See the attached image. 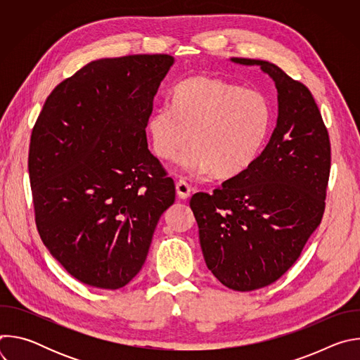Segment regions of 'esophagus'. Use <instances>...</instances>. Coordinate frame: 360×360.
Listing matches in <instances>:
<instances>
[{"label": "esophagus", "mask_w": 360, "mask_h": 360, "mask_svg": "<svg viewBox=\"0 0 360 360\" xmlns=\"http://www.w3.org/2000/svg\"><path fill=\"white\" fill-rule=\"evenodd\" d=\"M176 195L181 199H186L191 195V186L185 182V181H179L176 182Z\"/></svg>", "instance_id": "obj_1"}]
</instances>
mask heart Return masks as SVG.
I'll return each instance as SVG.
<instances>
[{
	"mask_svg": "<svg viewBox=\"0 0 360 360\" xmlns=\"http://www.w3.org/2000/svg\"><path fill=\"white\" fill-rule=\"evenodd\" d=\"M274 112L269 99L253 89L217 77L193 75L179 82L172 105L150 114L146 132L152 150L172 160L189 142L179 165L189 172H208L231 179L246 172L268 139Z\"/></svg>",
	"mask_w": 360,
	"mask_h": 360,
	"instance_id": "b5f03b06",
	"label": "heart"
}]
</instances>
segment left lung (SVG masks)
I'll return each instance as SVG.
<instances>
[{"label": "left lung", "instance_id": "left-lung-1", "mask_svg": "<svg viewBox=\"0 0 360 360\" xmlns=\"http://www.w3.org/2000/svg\"><path fill=\"white\" fill-rule=\"evenodd\" d=\"M259 65L278 89V121L258 160L212 195L198 192L189 207L208 269L229 289L249 292L278 281L319 226L330 172V141L316 102L278 65Z\"/></svg>", "mask_w": 360, "mask_h": 360}]
</instances>
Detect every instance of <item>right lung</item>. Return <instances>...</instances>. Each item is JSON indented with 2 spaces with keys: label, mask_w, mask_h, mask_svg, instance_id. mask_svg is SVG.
Returning a JSON list of instances; mask_svg holds the SVG:
<instances>
[{
  "label": "right lung",
  "mask_w": 360,
  "mask_h": 360,
  "mask_svg": "<svg viewBox=\"0 0 360 360\" xmlns=\"http://www.w3.org/2000/svg\"><path fill=\"white\" fill-rule=\"evenodd\" d=\"M174 57L92 61L51 92L28 153L35 224L79 282L120 289L141 271L175 184L152 155L146 121Z\"/></svg>",
  "instance_id": "add662e5"
}]
</instances>
